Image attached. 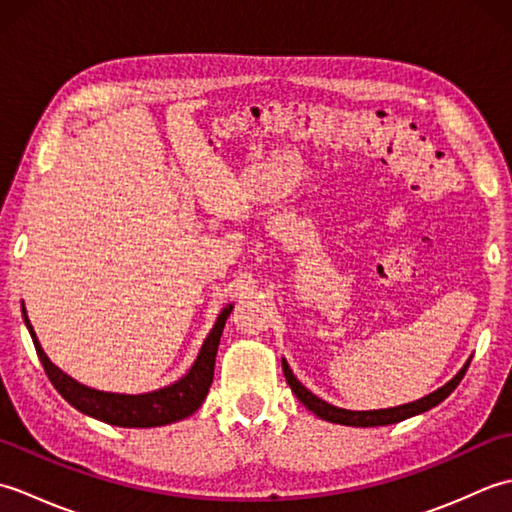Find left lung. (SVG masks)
Returning <instances> with one entry per match:
<instances>
[{
  "instance_id": "8db88e82",
  "label": "left lung",
  "mask_w": 512,
  "mask_h": 512,
  "mask_svg": "<svg viewBox=\"0 0 512 512\" xmlns=\"http://www.w3.org/2000/svg\"><path fill=\"white\" fill-rule=\"evenodd\" d=\"M469 365H471V358L466 361V365L460 369V372L455 374V378L449 380L447 385L440 387L438 391H433V394H429V396L416 400V402H409V405H400V407H391V409H376V411H350V409L334 407V405H330V402H325V400L314 396L312 391L303 387L295 378V374H292V369L286 363V358L281 361L288 385L292 391H295V396L303 402V405H306L312 413H317L319 418L328 420V422H336V424H345V427H383V424H396L400 420H407L411 416H418V413L429 411L431 407L440 405V402L460 385V380L464 378Z\"/></svg>"
}]
</instances>
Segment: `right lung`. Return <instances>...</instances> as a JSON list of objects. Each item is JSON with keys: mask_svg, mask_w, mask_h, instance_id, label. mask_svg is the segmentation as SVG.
<instances>
[{"mask_svg": "<svg viewBox=\"0 0 512 512\" xmlns=\"http://www.w3.org/2000/svg\"><path fill=\"white\" fill-rule=\"evenodd\" d=\"M24 310V308H21ZM233 306H226L220 317H217L211 334L206 336L202 350L195 358L193 367L189 369L187 376H182L178 383H173L165 389L151 391V394H140V396H125V394H107V391H96L76 383L74 378L65 376L59 367H54L46 352L41 350V345L35 336V330L26 317L24 310V321L30 330L32 343H35V350L39 361L46 369L50 383L54 389L83 413H88L92 418H99L107 424H114V427H162V424H171L176 420H182L191 416L193 411H198L204 402L206 394H209V387L213 383V369H215V354L217 345H220V336L224 330V323L231 314Z\"/></svg>", "mask_w": 512, "mask_h": 512, "instance_id": "right-lung-1", "label": "right lung"}]
</instances>
